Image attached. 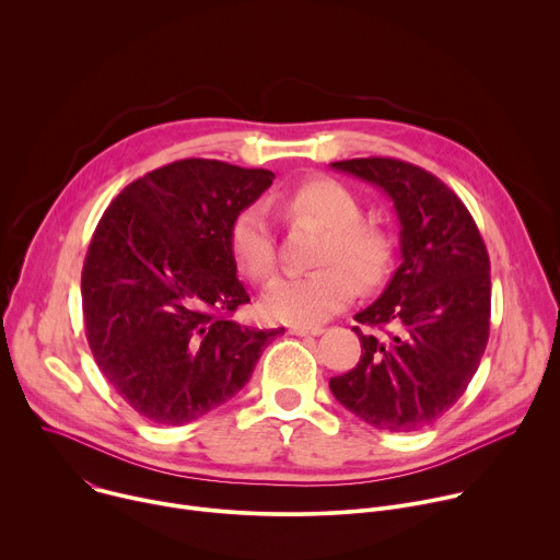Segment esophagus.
Instances as JSON below:
<instances>
[{
  "instance_id": "obj_1",
  "label": "esophagus",
  "mask_w": 560,
  "mask_h": 560,
  "mask_svg": "<svg viewBox=\"0 0 560 560\" xmlns=\"http://www.w3.org/2000/svg\"><path fill=\"white\" fill-rule=\"evenodd\" d=\"M322 332H324V328H303V326L290 328V335H296V337H318Z\"/></svg>"
}]
</instances>
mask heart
<instances>
[{
	"mask_svg": "<svg viewBox=\"0 0 560 560\" xmlns=\"http://www.w3.org/2000/svg\"><path fill=\"white\" fill-rule=\"evenodd\" d=\"M277 206L294 219H312L326 228L316 253V266L307 275L275 279L261 299L270 322L312 328L346 307L357 282L376 285L392 264L389 234L361 219L357 195L337 179L312 177L277 197ZM230 255L246 277L268 281L277 268V244L268 214L259 206L238 212L228 230Z\"/></svg>",
	"mask_w": 560,
	"mask_h": 560,
	"instance_id": "obj_1",
	"label": "heart"
}]
</instances>
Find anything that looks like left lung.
<instances>
[{
  "label": "left lung",
  "mask_w": 560,
  "mask_h": 560,
  "mask_svg": "<svg viewBox=\"0 0 560 560\" xmlns=\"http://www.w3.org/2000/svg\"><path fill=\"white\" fill-rule=\"evenodd\" d=\"M378 186L401 221V266L354 314L357 368L330 378L337 401L368 425L417 432L467 389L490 337V257L465 203L432 173L392 156L335 162ZM361 325L371 330L363 334Z\"/></svg>",
  "instance_id": "obj_1"
}]
</instances>
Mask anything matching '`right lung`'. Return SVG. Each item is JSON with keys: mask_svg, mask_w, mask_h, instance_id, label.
Listing matches in <instances>:
<instances>
[{"mask_svg": "<svg viewBox=\"0 0 560 560\" xmlns=\"http://www.w3.org/2000/svg\"><path fill=\"white\" fill-rule=\"evenodd\" d=\"M272 179L264 168L182 159L128 184L100 219L82 270L86 339L143 419L184 425L230 401L283 332L232 322L250 296L228 230Z\"/></svg>", "mask_w": 560, "mask_h": 560, "instance_id": "add662e5", "label": "right lung"}]
</instances>
